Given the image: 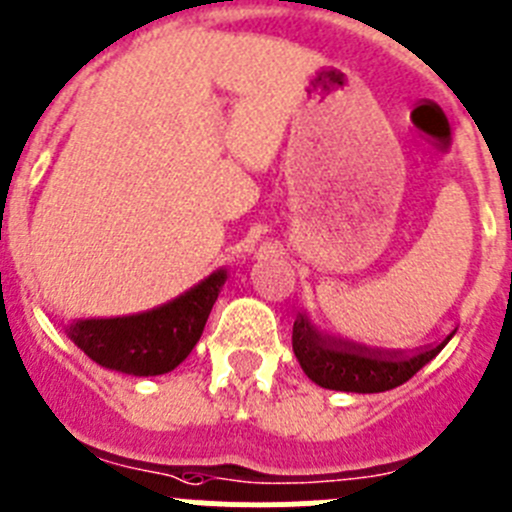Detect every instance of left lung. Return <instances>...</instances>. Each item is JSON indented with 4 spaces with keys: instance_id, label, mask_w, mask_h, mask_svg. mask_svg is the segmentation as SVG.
I'll return each instance as SVG.
<instances>
[{
    "instance_id": "8db88e82",
    "label": "left lung",
    "mask_w": 512,
    "mask_h": 512,
    "mask_svg": "<svg viewBox=\"0 0 512 512\" xmlns=\"http://www.w3.org/2000/svg\"><path fill=\"white\" fill-rule=\"evenodd\" d=\"M452 335L419 353H386L325 335L320 327L312 325L307 314H299L294 322L292 348L307 378L317 386L348 393H383L414 378L429 360L442 353Z\"/></svg>"
}]
</instances>
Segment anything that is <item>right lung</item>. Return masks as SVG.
<instances>
[{
	"label": "right lung",
	"mask_w": 512,
	"mask_h": 512,
	"mask_svg": "<svg viewBox=\"0 0 512 512\" xmlns=\"http://www.w3.org/2000/svg\"><path fill=\"white\" fill-rule=\"evenodd\" d=\"M225 279L228 271L218 269L172 302L124 317L75 320L65 335L103 368L139 378L170 373L198 345Z\"/></svg>",
	"instance_id": "1"
}]
</instances>
